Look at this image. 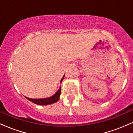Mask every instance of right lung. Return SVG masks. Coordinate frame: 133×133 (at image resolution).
I'll use <instances>...</instances> for the list:
<instances>
[{
    "instance_id": "right-lung-1",
    "label": "right lung",
    "mask_w": 133,
    "mask_h": 133,
    "mask_svg": "<svg viewBox=\"0 0 133 133\" xmlns=\"http://www.w3.org/2000/svg\"><path fill=\"white\" fill-rule=\"evenodd\" d=\"M64 76H63L61 80V83L62 80H63ZM61 92V88H59V89L52 96L49 97H47V98H43V99H31L29 98V97H25V98L29 100L30 101H32V103L36 104L38 105H48L54 103H56L58 100L59 99V96H60Z\"/></svg>"
}]
</instances>
